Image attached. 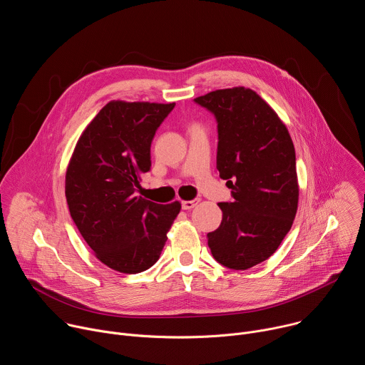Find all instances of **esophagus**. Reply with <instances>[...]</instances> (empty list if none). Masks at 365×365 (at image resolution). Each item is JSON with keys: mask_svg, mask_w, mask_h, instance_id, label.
I'll list each match as a JSON object with an SVG mask.
<instances>
[{"mask_svg": "<svg viewBox=\"0 0 365 365\" xmlns=\"http://www.w3.org/2000/svg\"><path fill=\"white\" fill-rule=\"evenodd\" d=\"M199 203V200L197 199H193V200H182V207L183 210H192V207H195L196 205Z\"/></svg>", "mask_w": 365, "mask_h": 365, "instance_id": "esophagus-1", "label": "esophagus"}]
</instances>
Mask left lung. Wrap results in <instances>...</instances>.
Segmentation results:
<instances>
[{
  "mask_svg": "<svg viewBox=\"0 0 365 365\" xmlns=\"http://www.w3.org/2000/svg\"><path fill=\"white\" fill-rule=\"evenodd\" d=\"M195 101L217 117V169L234 196L218 203L222 221L207 245L222 266L247 270L274 254L292 228L299 203L294 145L277 113L250 88Z\"/></svg>",
  "mask_w": 365,
  "mask_h": 365,
  "instance_id": "8db88e82",
  "label": "left lung"
}]
</instances>
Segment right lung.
Listing matches in <instances>:
<instances>
[{"label":"right lung","instance_id":"obj_1","mask_svg":"<svg viewBox=\"0 0 365 365\" xmlns=\"http://www.w3.org/2000/svg\"><path fill=\"white\" fill-rule=\"evenodd\" d=\"M175 102L110 101L82 131L66 169L69 212L95 257L135 274L158 262L180 202L135 193L151 166L150 145Z\"/></svg>","mask_w":365,"mask_h":365}]
</instances>
